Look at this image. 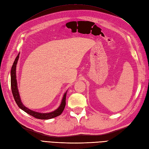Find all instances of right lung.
I'll return each mask as SVG.
<instances>
[{"label":"right lung","instance_id":"right-lung-1","mask_svg":"<svg viewBox=\"0 0 149 149\" xmlns=\"http://www.w3.org/2000/svg\"><path fill=\"white\" fill-rule=\"evenodd\" d=\"M19 53L18 54V55L16 57L14 62H13L12 69H11L12 92L13 98H14L15 101L17 103L18 106H19L21 109L26 112L27 114L34 117L35 118L39 119H49L56 118V117L60 116L62 113L66 105V96L67 91L64 94L60 107L55 111L49 112V113H40V112L33 111L28 109V108L26 107L25 106H24L23 104L22 103L20 98L19 91H18V89H17V79H16V66L17 64L18 60H19Z\"/></svg>","mask_w":149,"mask_h":149}]
</instances>
